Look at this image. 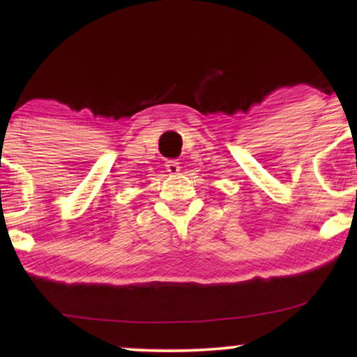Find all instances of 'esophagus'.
<instances>
[{
  "label": "esophagus",
  "mask_w": 357,
  "mask_h": 357,
  "mask_svg": "<svg viewBox=\"0 0 357 357\" xmlns=\"http://www.w3.org/2000/svg\"><path fill=\"white\" fill-rule=\"evenodd\" d=\"M165 169H167L169 174L175 175V174L180 172V164L175 159H170V160H167V162H165Z\"/></svg>",
  "instance_id": "obj_1"
}]
</instances>
